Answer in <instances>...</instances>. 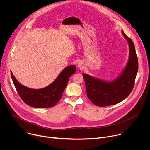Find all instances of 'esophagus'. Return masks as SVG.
Returning a JSON list of instances; mask_svg holds the SVG:
<instances>
[{"mask_svg":"<svg viewBox=\"0 0 150 150\" xmlns=\"http://www.w3.org/2000/svg\"><path fill=\"white\" fill-rule=\"evenodd\" d=\"M78 67L81 70H83V69H84V67H85L83 63L82 62H79V63L78 64Z\"/></svg>","mask_w":150,"mask_h":150,"instance_id":"1","label":"esophagus"}]
</instances>
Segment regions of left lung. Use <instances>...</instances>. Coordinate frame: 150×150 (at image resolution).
<instances>
[{"mask_svg": "<svg viewBox=\"0 0 150 150\" xmlns=\"http://www.w3.org/2000/svg\"><path fill=\"white\" fill-rule=\"evenodd\" d=\"M122 33L129 46V60L122 74L112 82L82 74L87 97L96 105L104 107L117 104L129 96L134 88L138 69V57L133 41L123 31Z\"/></svg>", "mask_w": 150, "mask_h": 150, "instance_id": "1", "label": "left lung"}]
</instances>
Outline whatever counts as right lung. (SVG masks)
<instances>
[{
	"label": "right lung",
	"mask_w": 150,
	"mask_h": 150,
	"mask_svg": "<svg viewBox=\"0 0 150 150\" xmlns=\"http://www.w3.org/2000/svg\"><path fill=\"white\" fill-rule=\"evenodd\" d=\"M75 71V65L68 66L47 87L38 90L24 86L16 80L12 72L11 74L15 88L19 97L25 103L33 108H48L54 106L60 100L69 77Z\"/></svg>",
	"instance_id": "obj_1"
}]
</instances>
